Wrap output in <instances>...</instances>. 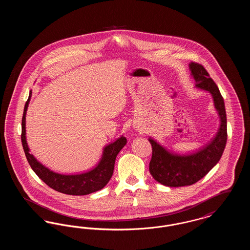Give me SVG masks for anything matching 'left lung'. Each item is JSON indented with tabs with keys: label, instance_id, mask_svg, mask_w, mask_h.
Returning <instances> with one entry per match:
<instances>
[{
	"label": "left lung",
	"instance_id": "1",
	"mask_svg": "<svg viewBox=\"0 0 250 250\" xmlns=\"http://www.w3.org/2000/svg\"><path fill=\"white\" fill-rule=\"evenodd\" d=\"M189 68L196 82L195 86L208 91L213 96L214 107L220 118V126L211 143L190 155L169 153L153 139H149L153 148L149 165L150 173L155 181L170 188L191 186L203 178L217 164L226 146L227 116L224 99L218 87L202 64L191 62Z\"/></svg>",
	"mask_w": 250,
	"mask_h": 250
}]
</instances>
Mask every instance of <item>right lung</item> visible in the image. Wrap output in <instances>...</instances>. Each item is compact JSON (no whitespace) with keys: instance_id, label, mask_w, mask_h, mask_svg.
I'll list each match as a JSON object with an SVG mask.
<instances>
[{"instance_id":"1","label":"right lung","mask_w":250,"mask_h":250,"mask_svg":"<svg viewBox=\"0 0 250 250\" xmlns=\"http://www.w3.org/2000/svg\"><path fill=\"white\" fill-rule=\"evenodd\" d=\"M31 95L32 92H30L29 98L26 101L24 107L23 116L21 121V143L26 158L36 175L52 189L67 195L83 196L102 189L112 176L116 156L119 154L122 148L126 144V139L122 136L114 143L106 146L98 165L88 172L72 175L56 173L50 170L47 167L42 165L36 160L34 155L30 154V149L28 147L25 136V116Z\"/></svg>"}]
</instances>
